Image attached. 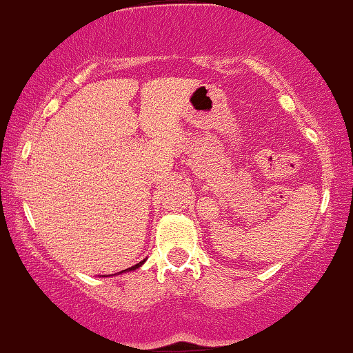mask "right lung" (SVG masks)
Listing matches in <instances>:
<instances>
[{
	"instance_id": "add662e5",
	"label": "right lung",
	"mask_w": 353,
	"mask_h": 353,
	"mask_svg": "<svg viewBox=\"0 0 353 353\" xmlns=\"http://www.w3.org/2000/svg\"><path fill=\"white\" fill-rule=\"evenodd\" d=\"M145 263V261H140L139 264H135V266H132V268H128V269H125V271H122V272H127V271H135V269H139L140 266H142V264ZM122 272H120V274H122Z\"/></svg>"
}]
</instances>
